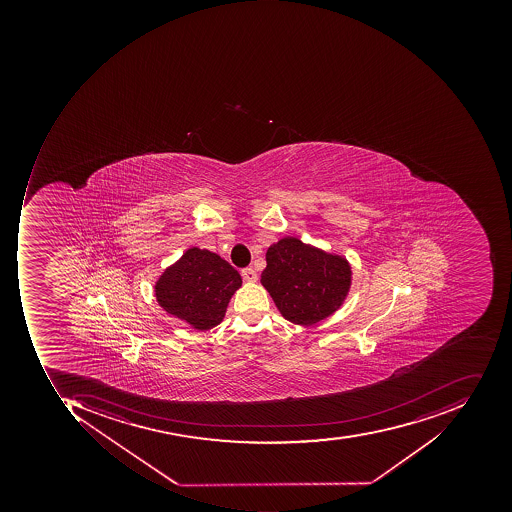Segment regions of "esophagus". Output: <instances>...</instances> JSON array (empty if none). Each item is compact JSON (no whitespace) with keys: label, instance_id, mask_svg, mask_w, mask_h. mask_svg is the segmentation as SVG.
<instances>
[{"label":"esophagus","instance_id":"34e87169","mask_svg":"<svg viewBox=\"0 0 512 512\" xmlns=\"http://www.w3.org/2000/svg\"><path fill=\"white\" fill-rule=\"evenodd\" d=\"M241 277H243L244 281H249V283H255L257 281L258 275L257 272L252 268H244L241 271Z\"/></svg>","mask_w":512,"mask_h":512}]
</instances>
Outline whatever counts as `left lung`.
Listing matches in <instances>:
<instances>
[{
    "label": "left lung",
    "mask_w": 512,
    "mask_h": 512,
    "mask_svg": "<svg viewBox=\"0 0 512 512\" xmlns=\"http://www.w3.org/2000/svg\"><path fill=\"white\" fill-rule=\"evenodd\" d=\"M261 284L286 320L311 326L340 308L351 288V264L294 237L266 252Z\"/></svg>",
    "instance_id": "left-lung-1"
}]
</instances>
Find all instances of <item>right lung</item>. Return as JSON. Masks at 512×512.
Here are the masks:
<instances>
[{
  "instance_id": "obj_1",
  "label": "right lung",
  "mask_w": 512,
  "mask_h": 512,
  "mask_svg": "<svg viewBox=\"0 0 512 512\" xmlns=\"http://www.w3.org/2000/svg\"><path fill=\"white\" fill-rule=\"evenodd\" d=\"M241 286L237 269L208 249L191 248L155 283L158 304L198 331L223 321L229 300Z\"/></svg>"
}]
</instances>
